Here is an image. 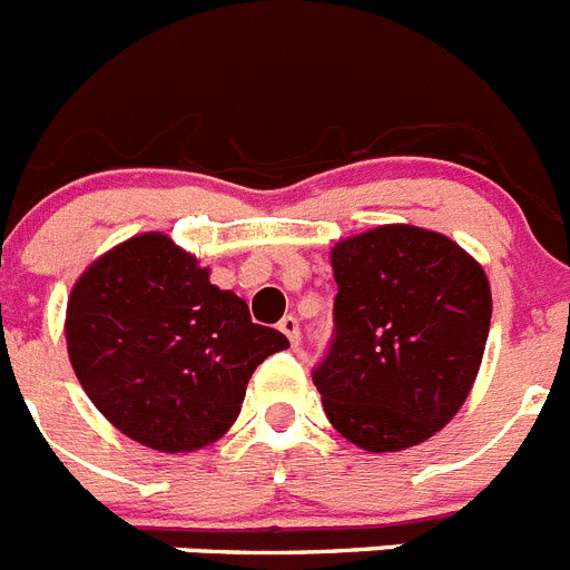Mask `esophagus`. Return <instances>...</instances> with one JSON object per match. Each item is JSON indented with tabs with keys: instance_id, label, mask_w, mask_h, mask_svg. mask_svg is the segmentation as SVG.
<instances>
[{
	"instance_id": "34e87169",
	"label": "esophagus",
	"mask_w": 570,
	"mask_h": 570,
	"mask_svg": "<svg viewBox=\"0 0 570 570\" xmlns=\"http://www.w3.org/2000/svg\"><path fill=\"white\" fill-rule=\"evenodd\" d=\"M279 331L285 336H288L291 345H299V322H296V316H282L279 320Z\"/></svg>"
}]
</instances>
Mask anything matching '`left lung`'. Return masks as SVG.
I'll return each instance as SVG.
<instances>
[{"label": "left lung", "instance_id": "left-lung-1", "mask_svg": "<svg viewBox=\"0 0 570 570\" xmlns=\"http://www.w3.org/2000/svg\"><path fill=\"white\" fill-rule=\"evenodd\" d=\"M334 265V340L314 367L331 425L385 454L454 420L480 371L491 285L454 239L382 225L342 239Z\"/></svg>", "mask_w": 570, "mask_h": 570}]
</instances>
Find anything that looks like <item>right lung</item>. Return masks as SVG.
I'll use <instances>...</instances> for the list:
<instances>
[{"label": "right lung", "instance_id": "1", "mask_svg": "<svg viewBox=\"0 0 570 570\" xmlns=\"http://www.w3.org/2000/svg\"><path fill=\"white\" fill-rule=\"evenodd\" d=\"M208 276L165 234H139L99 256L68 299L65 340L85 394L125 436L165 454L219 440L256 365L288 347Z\"/></svg>", "mask_w": 570, "mask_h": 570}]
</instances>
